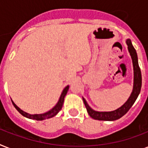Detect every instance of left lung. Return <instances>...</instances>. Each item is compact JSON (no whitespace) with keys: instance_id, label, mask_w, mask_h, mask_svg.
<instances>
[{"instance_id":"8db88e82","label":"left lung","mask_w":148,"mask_h":148,"mask_svg":"<svg viewBox=\"0 0 148 148\" xmlns=\"http://www.w3.org/2000/svg\"><path fill=\"white\" fill-rule=\"evenodd\" d=\"M126 44L127 45V49H128L130 55L132 59V63H133L134 85L132 92H131L129 98L127 99V101L121 107H120L119 108L112 110V111H97V110H93L92 108L88 105L85 99L82 97L84 105L88 110V113L93 119L99 120V121H108L119 119L130 110V108L132 107L140 94L141 84H142V77H141L140 69L139 67V64H138V54H137L136 50L133 47L131 40L130 39H127Z\"/></svg>"}]
</instances>
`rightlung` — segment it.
<instances>
[{"label": "right lung", "instance_id": "obj_1", "mask_svg": "<svg viewBox=\"0 0 148 148\" xmlns=\"http://www.w3.org/2000/svg\"><path fill=\"white\" fill-rule=\"evenodd\" d=\"M68 89H69V85H67V87H65L64 89L63 90L62 93L60 96V98L58 100V103H56V105L53 107L52 109H51L50 110L47 111V112L44 113V114H28V113L25 112L24 110H22L21 109H20L18 107H17L14 103V101H12V103L14 106V108L17 110V111L22 114L23 116H24L25 117H27L29 119H33V120H37V121H43V120L45 119H48V118H51V117H54L55 115L58 114V113L61 110L62 108V106L64 104V97L67 95V91H68Z\"/></svg>", "mask_w": 148, "mask_h": 148}]
</instances>
